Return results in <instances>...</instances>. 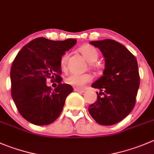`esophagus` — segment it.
<instances>
[{
    "label": "esophagus",
    "mask_w": 154,
    "mask_h": 154,
    "mask_svg": "<svg viewBox=\"0 0 154 154\" xmlns=\"http://www.w3.org/2000/svg\"><path fill=\"white\" fill-rule=\"evenodd\" d=\"M74 91L78 92H84V89H80V88H74Z\"/></svg>",
    "instance_id": "34e87169"
}]
</instances>
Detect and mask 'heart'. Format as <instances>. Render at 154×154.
Instances as JSON below:
<instances>
[{"instance_id":"heart-1","label":"heart","mask_w":154,"mask_h":154,"mask_svg":"<svg viewBox=\"0 0 154 154\" xmlns=\"http://www.w3.org/2000/svg\"><path fill=\"white\" fill-rule=\"evenodd\" d=\"M80 53L83 55V57L86 59L89 62H94L98 59V52L94 47L90 45H84L81 47L79 50ZM68 54L65 53L62 55L60 59V66L62 69H65L67 66V62H68ZM92 80V76L89 74H69L66 78L65 81L68 84L71 86H76V87L81 88L86 84L87 83Z\"/></svg>"}]
</instances>
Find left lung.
Masks as SVG:
<instances>
[{"instance_id":"8db88e82","label":"left lung","mask_w":154,"mask_h":154,"mask_svg":"<svg viewBox=\"0 0 154 154\" xmlns=\"http://www.w3.org/2000/svg\"><path fill=\"white\" fill-rule=\"evenodd\" d=\"M90 44L101 52L105 68L92 84L101 92H96L97 101L88 110L98 124L111 126L123 120L134 108L140 84L138 62L126 47L116 41L105 39ZM101 94L103 97L100 96Z\"/></svg>"}]
</instances>
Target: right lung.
I'll return each mask as SVG.
<instances>
[{
	"label": "right lung",
	"instance_id": "right-lung-1",
	"mask_svg": "<svg viewBox=\"0 0 154 154\" xmlns=\"http://www.w3.org/2000/svg\"><path fill=\"white\" fill-rule=\"evenodd\" d=\"M77 43L75 39L51 41L34 39L18 53L11 67L12 97L22 117L34 125L53 123L63 109L72 86L62 83L60 59ZM48 78L59 85L53 90L45 83Z\"/></svg>",
	"mask_w": 154,
	"mask_h": 154
}]
</instances>
